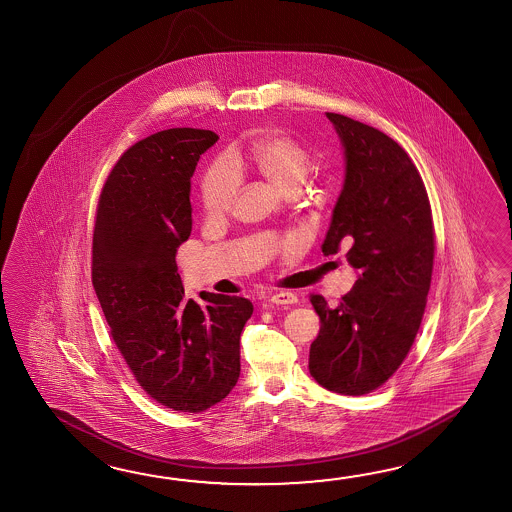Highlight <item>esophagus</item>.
I'll return each instance as SVG.
<instances>
[{"label": "esophagus", "instance_id": "esophagus-1", "mask_svg": "<svg viewBox=\"0 0 512 512\" xmlns=\"http://www.w3.org/2000/svg\"><path fill=\"white\" fill-rule=\"evenodd\" d=\"M273 305H281V307H288V305H296L297 296L294 292H277L270 297Z\"/></svg>", "mask_w": 512, "mask_h": 512}]
</instances>
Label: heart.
Returning <instances> with one entry per match:
<instances>
[{
  "label": "heart",
  "instance_id": "b5f03b06",
  "mask_svg": "<svg viewBox=\"0 0 512 512\" xmlns=\"http://www.w3.org/2000/svg\"><path fill=\"white\" fill-rule=\"evenodd\" d=\"M229 163L235 171H251L272 185L279 193H297L307 180L312 154L303 143L281 132L262 134L248 145L231 152ZM239 194V180L233 171L218 163L202 182V204L213 218L228 215Z\"/></svg>",
  "mask_w": 512,
  "mask_h": 512
}]
</instances>
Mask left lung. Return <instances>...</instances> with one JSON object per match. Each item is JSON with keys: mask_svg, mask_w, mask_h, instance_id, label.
I'll list each match as a JSON object with an SVG mask.
<instances>
[{"mask_svg": "<svg viewBox=\"0 0 512 512\" xmlns=\"http://www.w3.org/2000/svg\"><path fill=\"white\" fill-rule=\"evenodd\" d=\"M340 137L345 178L321 251L349 246L351 292L321 319L308 369L319 386L364 395L382 386L409 353L421 327L433 268V222L421 174L404 148L373 126L330 114Z\"/></svg>", "mask_w": 512, "mask_h": 512, "instance_id": "1", "label": "left lung"}]
</instances>
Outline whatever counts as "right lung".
<instances>
[{
    "label": "right lung",
    "instance_id": "add662e5",
    "mask_svg": "<svg viewBox=\"0 0 512 512\" xmlns=\"http://www.w3.org/2000/svg\"><path fill=\"white\" fill-rule=\"evenodd\" d=\"M218 136L171 128L128 148L104 183L91 281L117 349L139 386L174 411L200 413L240 375L250 299L200 292L185 299L176 251L193 229L191 178Z\"/></svg>",
    "mask_w": 512,
    "mask_h": 512
}]
</instances>
